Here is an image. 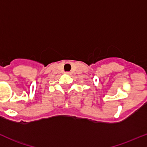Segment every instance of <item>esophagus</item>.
Returning a JSON list of instances; mask_svg holds the SVG:
<instances>
[{
	"mask_svg": "<svg viewBox=\"0 0 147 147\" xmlns=\"http://www.w3.org/2000/svg\"><path fill=\"white\" fill-rule=\"evenodd\" d=\"M65 74H67V75H69V74H70V72H65Z\"/></svg>",
	"mask_w": 147,
	"mask_h": 147,
	"instance_id": "obj_1",
	"label": "esophagus"
}]
</instances>
